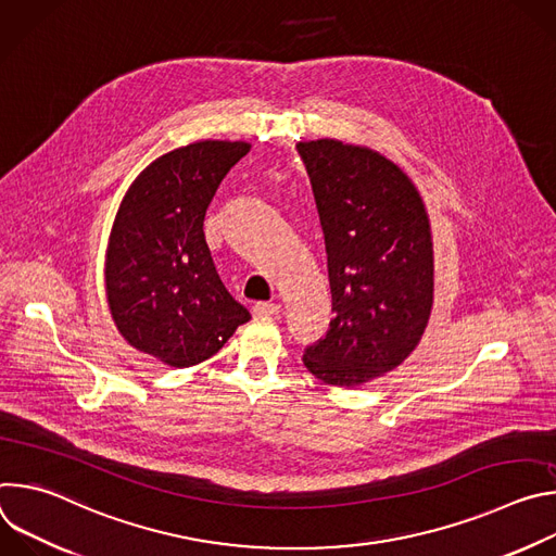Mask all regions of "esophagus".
Listing matches in <instances>:
<instances>
[{
  "label": "esophagus",
  "instance_id": "34e87169",
  "mask_svg": "<svg viewBox=\"0 0 556 556\" xmlns=\"http://www.w3.org/2000/svg\"><path fill=\"white\" fill-rule=\"evenodd\" d=\"M281 312L279 303H268V301H260L253 305V314L255 316H277Z\"/></svg>",
  "mask_w": 556,
  "mask_h": 556
}]
</instances>
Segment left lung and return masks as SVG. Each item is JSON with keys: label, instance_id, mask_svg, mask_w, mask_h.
Segmentation results:
<instances>
[{"label": "left lung", "instance_id": "8db88e82", "mask_svg": "<svg viewBox=\"0 0 556 556\" xmlns=\"http://www.w3.org/2000/svg\"><path fill=\"white\" fill-rule=\"evenodd\" d=\"M296 149L324 226L334 312L303 365L328 384L358 387L403 365L429 326V213L412 178L369 147L319 138Z\"/></svg>", "mask_w": 556, "mask_h": 556}]
</instances>
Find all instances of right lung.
I'll use <instances>...</instances> for the list:
<instances>
[{
    "instance_id": "add662e5",
    "label": "right lung",
    "mask_w": 556,
    "mask_h": 556,
    "mask_svg": "<svg viewBox=\"0 0 556 556\" xmlns=\"http://www.w3.org/2000/svg\"><path fill=\"white\" fill-rule=\"evenodd\" d=\"M244 140H198L155 157L129 185L105 253V294L121 337L169 367L217 354L251 312L224 288L204 215Z\"/></svg>"
}]
</instances>
